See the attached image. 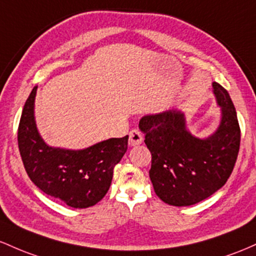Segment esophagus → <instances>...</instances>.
<instances>
[{"label":"esophagus","mask_w":256,"mask_h":256,"mask_svg":"<svg viewBox=\"0 0 256 256\" xmlns=\"http://www.w3.org/2000/svg\"><path fill=\"white\" fill-rule=\"evenodd\" d=\"M142 142V134L138 129H133L129 133V146H136Z\"/></svg>","instance_id":"34e87169"}]
</instances>
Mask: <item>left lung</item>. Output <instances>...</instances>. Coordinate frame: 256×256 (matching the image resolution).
Segmentation results:
<instances>
[{
  "instance_id": "1",
  "label": "left lung",
  "mask_w": 256,
  "mask_h": 256,
  "mask_svg": "<svg viewBox=\"0 0 256 256\" xmlns=\"http://www.w3.org/2000/svg\"><path fill=\"white\" fill-rule=\"evenodd\" d=\"M213 92L221 120L214 134L204 139L192 136L176 108L140 120L152 156L151 182L166 204H196L222 188L234 170L240 142L236 108L222 86L213 82Z\"/></svg>"
}]
</instances>
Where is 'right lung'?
<instances>
[{"mask_svg": "<svg viewBox=\"0 0 256 256\" xmlns=\"http://www.w3.org/2000/svg\"><path fill=\"white\" fill-rule=\"evenodd\" d=\"M37 87L28 96L18 128V145L28 178L46 194L72 208L96 204L108 191L114 168L128 148V136L111 138L83 150L47 145L37 130L34 108Z\"/></svg>", "mask_w": 256, "mask_h": 256, "instance_id": "add662e5", "label": "right lung"}]
</instances>
